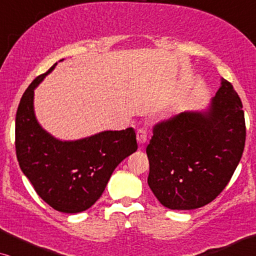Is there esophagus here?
<instances>
[{"mask_svg": "<svg viewBox=\"0 0 256 256\" xmlns=\"http://www.w3.org/2000/svg\"><path fill=\"white\" fill-rule=\"evenodd\" d=\"M138 141L141 146L146 144V142L148 141V134L144 129H138Z\"/></svg>", "mask_w": 256, "mask_h": 256, "instance_id": "34e87169", "label": "esophagus"}]
</instances>
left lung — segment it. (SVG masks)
Returning a JSON list of instances; mask_svg holds the SVG:
<instances>
[{
    "mask_svg": "<svg viewBox=\"0 0 256 256\" xmlns=\"http://www.w3.org/2000/svg\"><path fill=\"white\" fill-rule=\"evenodd\" d=\"M244 141L242 104L232 84L222 78L204 110H186L155 126L146 146L149 188L170 210L202 208L228 184Z\"/></svg>",
    "mask_w": 256,
    "mask_h": 256,
    "instance_id": "1",
    "label": "left lung"
}]
</instances>
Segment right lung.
Masks as SVG:
<instances>
[{"label":"right lung","instance_id":"add662e5","mask_svg":"<svg viewBox=\"0 0 256 256\" xmlns=\"http://www.w3.org/2000/svg\"><path fill=\"white\" fill-rule=\"evenodd\" d=\"M56 65L37 76L20 99L16 155L20 170L46 204L62 213H79L101 197L115 168L138 150V142L132 128L104 130L70 141L45 130L34 114V90Z\"/></svg>","mask_w":256,"mask_h":256}]
</instances>
